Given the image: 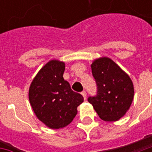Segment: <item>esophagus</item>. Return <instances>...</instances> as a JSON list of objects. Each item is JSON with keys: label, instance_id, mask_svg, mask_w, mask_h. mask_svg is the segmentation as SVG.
I'll return each mask as SVG.
<instances>
[{"label": "esophagus", "instance_id": "1", "mask_svg": "<svg viewBox=\"0 0 152 152\" xmlns=\"http://www.w3.org/2000/svg\"><path fill=\"white\" fill-rule=\"evenodd\" d=\"M81 94H82L83 98H84V99H86V91H83V92H81Z\"/></svg>", "mask_w": 152, "mask_h": 152}]
</instances>
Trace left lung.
Listing matches in <instances>:
<instances>
[{
	"label": "left lung",
	"instance_id": "1",
	"mask_svg": "<svg viewBox=\"0 0 152 152\" xmlns=\"http://www.w3.org/2000/svg\"><path fill=\"white\" fill-rule=\"evenodd\" d=\"M93 76L98 86L95 97L88 99L104 121H116L130 107L134 95V84L127 73L107 57L94 60Z\"/></svg>",
	"mask_w": 152,
	"mask_h": 152
}]
</instances>
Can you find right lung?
<instances>
[{
  "label": "right lung",
  "mask_w": 152,
  "mask_h": 152,
  "mask_svg": "<svg viewBox=\"0 0 152 152\" xmlns=\"http://www.w3.org/2000/svg\"><path fill=\"white\" fill-rule=\"evenodd\" d=\"M65 63L53 59L45 64L31 81L28 98L38 120L47 127H66L77 114V107L84 99L74 92L63 79Z\"/></svg>",
  "instance_id": "obj_1"
}]
</instances>
